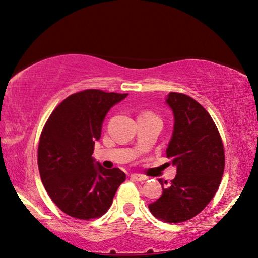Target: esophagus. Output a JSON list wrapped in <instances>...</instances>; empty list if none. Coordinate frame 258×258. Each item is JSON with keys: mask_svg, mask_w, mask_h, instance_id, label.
I'll list each match as a JSON object with an SVG mask.
<instances>
[{"mask_svg": "<svg viewBox=\"0 0 258 258\" xmlns=\"http://www.w3.org/2000/svg\"><path fill=\"white\" fill-rule=\"evenodd\" d=\"M134 180H137V181H144L146 180V177L143 176V175H139V174H134L130 176Z\"/></svg>", "mask_w": 258, "mask_h": 258, "instance_id": "esophagus-1", "label": "esophagus"}]
</instances>
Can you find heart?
Listing matches in <instances>:
<instances>
[{
  "mask_svg": "<svg viewBox=\"0 0 258 258\" xmlns=\"http://www.w3.org/2000/svg\"><path fill=\"white\" fill-rule=\"evenodd\" d=\"M143 114H151V113H143Z\"/></svg>",
  "mask_w": 258,
  "mask_h": 258,
  "instance_id": "heart-1",
  "label": "heart"
}]
</instances>
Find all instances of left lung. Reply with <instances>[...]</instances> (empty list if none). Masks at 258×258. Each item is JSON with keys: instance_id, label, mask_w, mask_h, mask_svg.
<instances>
[{"instance_id": "left-lung-1", "label": "left lung", "mask_w": 258, "mask_h": 258, "mask_svg": "<svg viewBox=\"0 0 258 258\" xmlns=\"http://www.w3.org/2000/svg\"><path fill=\"white\" fill-rule=\"evenodd\" d=\"M167 104L175 117L167 158L177 167V175L170 183L159 179L162 196L149 209L160 221L181 223L201 213L216 194L225 154L217 126L204 106L180 92H170Z\"/></svg>"}]
</instances>
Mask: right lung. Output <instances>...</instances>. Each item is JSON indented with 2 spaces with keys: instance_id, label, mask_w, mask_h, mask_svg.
<instances>
[{
  "instance_id": "add662e5",
  "label": "right lung",
  "mask_w": 258,
  "mask_h": 258,
  "mask_svg": "<svg viewBox=\"0 0 258 258\" xmlns=\"http://www.w3.org/2000/svg\"><path fill=\"white\" fill-rule=\"evenodd\" d=\"M128 94L87 89L67 97L42 129L37 164L45 191L62 213L90 221L107 212L125 174L105 169L91 157L101 124Z\"/></svg>"
}]
</instances>
